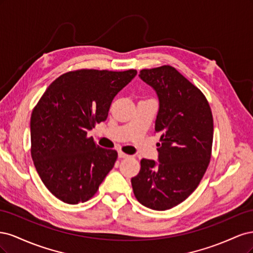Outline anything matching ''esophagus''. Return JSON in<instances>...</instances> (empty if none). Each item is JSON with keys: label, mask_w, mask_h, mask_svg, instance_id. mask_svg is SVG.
Segmentation results:
<instances>
[{"label": "esophagus", "mask_w": 253, "mask_h": 253, "mask_svg": "<svg viewBox=\"0 0 253 253\" xmlns=\"http://www.w3.org/2000/svg\"><path fill=\"white\" fill-rule=\"evenodd\" d=\"M118 157H119V158H127V157H129V155L126 154V153H124V152L119 151V152H118Z\"/></svg>", "instance_id": "34e87169"}]
</instances>
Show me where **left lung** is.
<instances>
[{
	"label": "left lung",
	"mask_w": 253,
	"mask_h": 253,
	"mask_svg": "<svg viewBox=\"0 0 253 253\" xmlns=\"http://www.w3.org/2000/svg\"><path fill=\"white\" fill-rule=\"evenodd\" d=\"M158 98V160L141 159L131 179L135 197L153 210L171 209L197 188L208 168L213 140L211 109L202 91L174 67L140 71Z\"/></svg>",
	"instance_id": "obj_1"
}]
</instances>
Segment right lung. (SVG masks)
Masks as SVG:
<instances>
[{"instance_id":"obj_1","label":"right lung","mask_w":253,"mask_h":253,"mask_svg":"<svg viewBox=\"0 0 253 253\" xmlns=\"http://www.w3.org/2000/svg\"><path fill=\"white\" fill-rule=\"evenodd\" d=\"M137 72L80 70L60 76L30 117L32 157L51 194L70 205L93 197L117 152L98 147L87 132L108 118L114 97Z\"/></svg>"}]
</instances>
